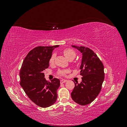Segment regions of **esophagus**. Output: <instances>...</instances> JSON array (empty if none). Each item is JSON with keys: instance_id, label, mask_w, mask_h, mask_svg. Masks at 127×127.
Listing matches in <instances>:
<instances>
[{"instance_id": "obj_1", "label": "esophagus", "mask_w": 127, "mask_h": 127, "mask_svg": "<svg viewBox=\"0 0 127 127\" xmlns=\"http://www.w3.org/2000/svg\"><path fill=\"white\" fill-rule=\"evenodd\" d=\"M66 82H67V80H66V79H61L60 80L61 83H66Z\"/></svg>"}]
</instances>
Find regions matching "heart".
I'll use <instances>...</instances> for the list:
<instances>
[{
	"instance_id": "heart-1",
	"label": "heart",
	"mask_w": 127,
	"mask_h": 127,
	"mask_svg": "<svg viewBox=\"0 0 127 127\" xmlns=\"http://www.w3.org/2000/svg\"><path fill=\"white\" fill-rule=\"evenodd\" d=\"M63 52L64 56L66 57L69 60H72V59H74L76 55V52L74 50L70 48L65 49L64 50ZM55 55L53 53V54L51 55L50 58L49 59L50 64H53L55 61ZM67 72V71L66 70H59L58 71V74L61 76H64Z\"/></svg>"
}]
</instances>
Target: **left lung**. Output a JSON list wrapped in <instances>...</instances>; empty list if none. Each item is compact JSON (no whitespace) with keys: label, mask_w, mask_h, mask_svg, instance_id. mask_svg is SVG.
Wrapping results in <instances>:
<instances>
[{"label":"left lung","mask_w":127,"mask_h":127,"mask_svg":"<svg viewBox=\"0 0 127 127\" xmlns=\"http://www.w3.org/2000/svg\"><path fill=\"white\" fill-rule=\"evenodd\" d=\"M82 53L80 75L82 81L75 82V87L71 93L73 101L78 104L86 105L93 102L100 92L104 79V66L96 54L85 47L71 45Z\"/></svg>","instance_id":"obj_1"}]
</instances>
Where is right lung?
Returning <instances> with one entry per match:
<instances>
[{"label": "right lung", "instance_id": "obj_1", "mask_svg": "<svg viewBox=\"0 0 127 127\" xmlns=\"http://www.w3.org/2000/svg\"><path fill=\"white\" fill-rule=\"evenodd\" d=\"M59 46L34 48L25 58L20 69L21 86L31 100L41 107L51 106L57 100L60 80L54 78L48 81L43 71L49 67L53 50Z\"/></svg>", "mask_w": 127, "mask_h": 127}]
</instances>
